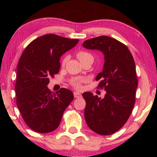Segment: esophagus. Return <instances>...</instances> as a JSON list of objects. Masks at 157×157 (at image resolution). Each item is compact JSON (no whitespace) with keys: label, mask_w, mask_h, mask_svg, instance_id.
I'll return each mask as SVG.
<instances>
[{"label":"esophagus","mask_w":157,"mask_h":157,"mask_svg":"<svg viewBox=\"0 0 157 157\" xmlns=\"http://www.w3.org/2000/svg\"><path fill=\"white\" fill-rule=\"evenodd\" d=\"M74 96H75V98H81L82 95L78 92H75V93H74Z\"/></svg>","instance_id":"obj_1"}]
</instances>
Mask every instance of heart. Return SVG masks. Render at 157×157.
Wrapping results in <instances>:
<instances>
[{"label": "heart", "instance_id": "b5f03b06", "mask_svg": "<svg viewBox=\"0 0 157 157\" xmlns=\"http://www.w3.org/2000/svg\"><path fill=\"white\" fill-rule=\"evenodd\" d=\"M77 57H78V59L81 63H83L84 62H86V61L90 60V59L94 60V57H93V55L91 54V53H89V52L84 51V50H80V51L78 52V53H77ZM68 59V57L67 55H66L62 59V63L63 66H64L66 64V63L67 62ZM84 81H85L84 78H77L73 79L71 82V84H72L74 87H75L77 89H79V87H80L82 82H83Z\"/></svg>", "mask_w": 157, "mask_h": 157}]
</instances>
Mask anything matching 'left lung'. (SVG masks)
Instances as JSON below:
<instances>
[{
    "label": "left lung",
    "instance_id": "obj_1",
    "mask_svg": "<svg viewBox=\"0 0 157 157\" xmlns=\"http://www.w3.org/2000/svg\"><path fill=\"white\" fill-rule=\"evenodd\" d=\"M82 46L104 55L102 71L95 79H101L98 87L106 91L103 98L91 92L82 94L86 101L85 120L97 134H112L128 120L134 106L138 79L134 58L125 45L107 36L88 39Z\"/></svg>",
    "mask_w": 157,
    "mask_h": 157
}]
</instances>
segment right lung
<instances>
[{
    "mask_svg": "<svg viewBox=\"0 0 157 157\" xmlns=\"http://www.w3.org/2000/svg\"><path fill=\"white\" fill-rule=\"evenodd\" d=\"M78 39L45 34L25 48L17 66L15 92L17 105L29 127L39 133L54 131L74 95L62 88L52 93L48 88L50 77L57 74L60 57L75 47Z\"/></svg>",
    "mask_w": 157,
    "mask_h": 157,
    "instance_id": "obj_1",
    "label": "right lung"
}]
</instances>
